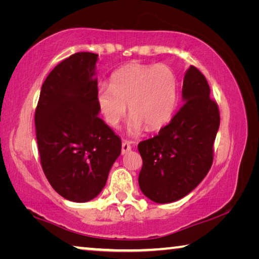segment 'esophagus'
<instances>
[{"label": "esophagus", "mask_w": 259, "mask_h": 259, "mask_svg": "<svg viewBox=\"0 0 259 259\" xmlns=\"http://www.w3.org/2000/svg\"><path fill=\"white\" fill-rule=\"evenodd\" d=\"M130 151H131L130 143L128 140H123V143H122V154H126V153Z\"/></svg>", "instance_id": "34e87169"}]
</instances>
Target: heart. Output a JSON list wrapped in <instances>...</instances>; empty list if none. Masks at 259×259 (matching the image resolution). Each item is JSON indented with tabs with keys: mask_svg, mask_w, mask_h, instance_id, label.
I'll return each instance as SVG.
<instances>
[{
	"mask_svg": "<svg viewBox=\"0 0 259 259\" xmlns=\"http://www.w3.org/2000/svg\"><path fill=\"white\" fill-rule=\"evenodd\" d=\"M95 97L104 120L114 128L129 106L128 133L138 135L145 125L156 130L170 120L177 104V77L165 65L131 64L113 74L111 85L99 84Z\"/></svg>",
	"mask_w": 259,
	"mask_h": 259,
	"instance_id": "1",
	"label": "heart"
}]
</instances>
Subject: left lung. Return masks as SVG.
Returning a JSON list of instances; mask_svg holds the SVG:
<instances>
[{"label":"left lung","instance_id":"obj_1","mask_svg":"<svg viewBox=\"0 0 259 259\" xmlns=\"http://www.w3.org/2000/svg\"><path fill=\"white\" fill-rule=\"evenodd\" d=\"M184 105L159 135L138 144L143 159L138 184L143 194L156 203L186 196L207 176L213 142L221 123L210 87L194 66L185 72Z\"/></svg>","mask_w":259,"mask_h":259}]
</instances>
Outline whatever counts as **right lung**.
Segmentation results:
<instances>
[{"mask_svg": "<svg viewBox=\"0 0 259 259\" xmlns=\"http://www.w3.org/2000/svg\"><path fill=\"white\" fill-rule=\"evenodd\" d=\"M97 61L98 55L77 52L57 65L35 111L43 171L54 190L73 202L95 199L121 154L120 137L98 116Z\"/></svg>", "mask_w": 259, "mask_h": 259, "instance_id": "right-lung-1", "label": "right lung"}]
</instances>
